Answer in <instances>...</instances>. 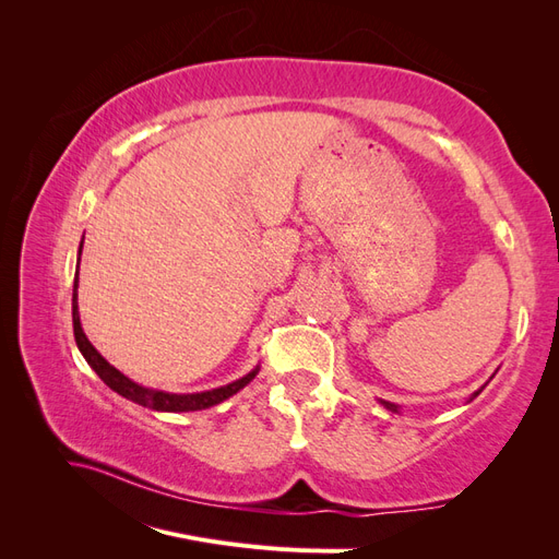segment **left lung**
Segmentation results:
<instances>
[{
  "label": "left lung",
  "instance_id": "obj_1",
  "mask_svg": "<svg viewBox=\"0 0 559 559\" xmlns=\"http://www.w3.org/2000/svg\"><path fill=\"white\" fill-rule=\"evenodd\" d=\"M384 403V408H389V411H394L396 413V405L394 403H386V401H382Z\"/></svg>",
  "mask_w": 559,
  "mask_h": 559
}]
</instances>
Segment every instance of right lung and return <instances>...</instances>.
<instances>
[{
    "instance_id": "1",
    "label": "right lung",
    "mask_w": 559,
    "mask_h": 559,
    "mask_svg": "<svg viewBox=\"0 0 559 559\" xmlns=\"http://www.w3.org/2000/svg\"><path fill=\"white\" fill-rule=\"evenodd\" d=\"M81 253V251H79ZM76 286H79V273L74 277V296H72V321H74V337H76V345L81 349L83 357L91 364V368L99 376L107 386H111L116 394H121L134 403L146 405V408H154V411H165V413H189V411H205L212 408V405L226 401L228 396L238 394L242 386H247L253 378H257L259 370H251L249 376H245L242 380H235L226 386H218L212 389V392H200V394H165V392H156V389H146L134 384L132 380H128L123 373H118V370L107 364L103 359V354H99L91 343L86 333L81 329V321H79V302H76Z\"/></svg>"
}]
</instances>
